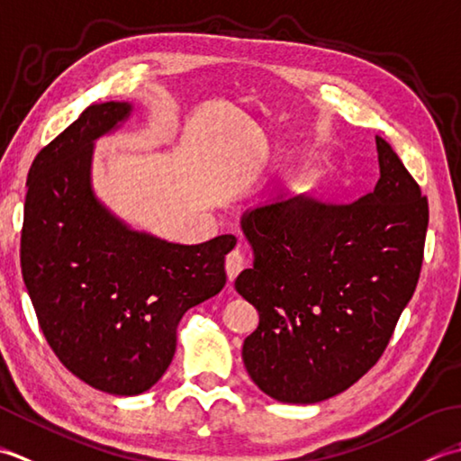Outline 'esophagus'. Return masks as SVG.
<instances>
[{"instance_id": "esophagus-1", "label": "esophagus", "mask_w": 461, "mask_h": 461, "mask_svg": "<svg viewBox=\"0 0 461 461\" xmlns=\"http://www.w3.org/2000/svg\"><path fill=\"white\" fill-rule=\"evenodd\" d=\"M244 265H247V258H244V255H242V250H240V249H234L232 252H229V255H227V260H224V268H227V276H229V280H234V278H237V276L240 275V272H242Z\"/></svg>"}]
</instances>
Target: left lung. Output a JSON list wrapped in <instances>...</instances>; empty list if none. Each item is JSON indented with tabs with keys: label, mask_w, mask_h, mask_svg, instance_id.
Masks as SVG:
<instances>
[{
	"label": "left lung",
	"mask_w": 461,
	"mask_h": 461,
	"mask_svg": "<svg viewBox=\"0 0 461 461\" xmlns=\"http://www.w3.org/2000/svg\"><path fill=\"white\" fill-rule=\"evenodd\" d=\"M375 149L380 178L358 201L265 203L240 219L255 260L234 288L260 316L242 362L278 402L348 390L386 350L416 290L428 201L390 143L375 137Z\"/></svg>",
	"instance_id": "left-lung-1"
}]
</instances>
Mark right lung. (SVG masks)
I'll return each mask as SVG.
<instances>
[{
    "instance_id": "obj_1",
    "label": "right lung",
    "mask_w": 461,
    "mask_h": 461,
    "mask_svg": "<svg viewBox=\"0 0 461 461\" xmlns=\"http://www.w3.org/2000/svg\"><path fill=\"white\" fill-rule=\"evenodd\" d=\"M133 103L89 105L43 147L27 175L22 272L37 321L61 364L91 388L137 396L161 380L186 310L219 294L222 234L178 244L137 230L93 189L95 140L117 131Z\"/></svg>"
}]
</instances>
